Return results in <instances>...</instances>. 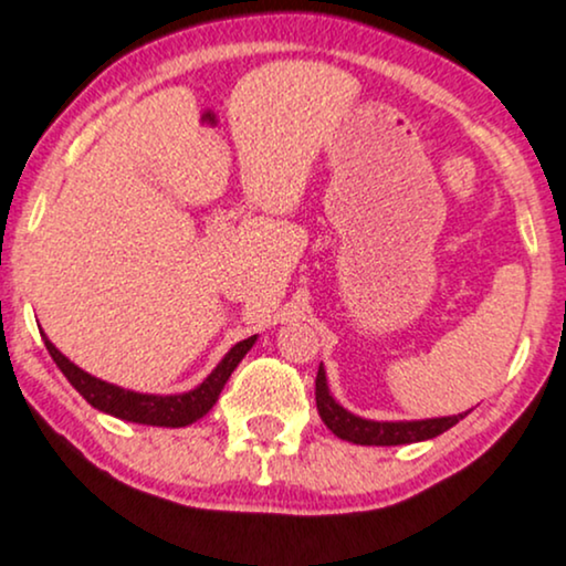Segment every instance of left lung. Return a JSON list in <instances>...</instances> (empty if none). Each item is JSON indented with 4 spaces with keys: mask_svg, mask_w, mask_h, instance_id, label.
<instances>
[{
    "mask_svg": "<svg viewBox=\"0 0 566 566\" xmlns=\"http://www.w3.org/2000/svg\"><path fill=\"white\" fill-rule=\"evenodd\" d=\"M315 402L325 427L334 431L338 440H347L355 444L423 442L431 440V437H440L442 431H448L450 427H455L461 418H467V413H458L444 418H427V421H368V418L349 413L347 408H342V405L334 400L323 365L317 368L315 378Z\"/></svg>",
    "mask_w": 566,
    "mask_h": 566,
    "instance_id": "8db88e82",
    "label": "left lung"
}]
</instances>
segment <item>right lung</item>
<instances>
[{"label": "right lung", "mask_w": 566, "mask_h": 566, "mask_svg": "<svg viewBox=\"0 0 566 566\" xmlns=\"http://www.w3.org/2000/svg\"><path fill=\"white\" fill-rule=\"evenodd\" d=\"M254 342L256 336L238 342L235 347L222 357V363L203 378V384L185 391V395H139V391L122 389L116 387V384H108L103 381V378L86 374V370L73 365L69 357L44 336V347L52 355V360H55L57 368L63 370V376L69 378L71 387L76 389L92 408L122 418V421L169 429L188 427V423L198 421V418H203L211 408H214V402L219 400V391L224 389L230 374L238 368V363L243 360L245 352L254 347Z\"/></svg>", "instance_id": "1"}]
</instances>
